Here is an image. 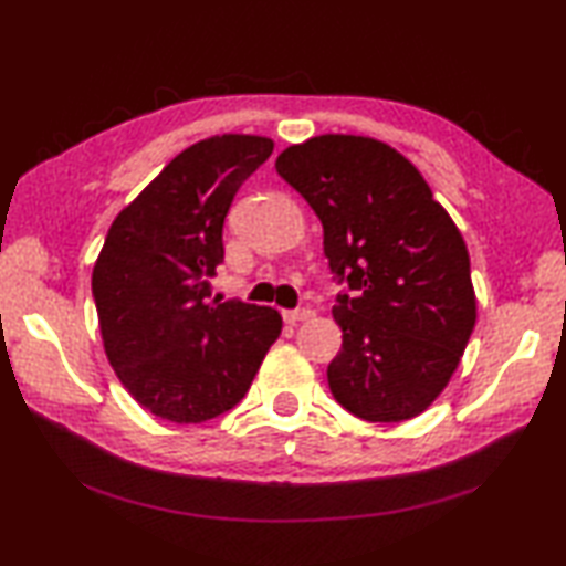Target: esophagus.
Listing matches in <instances>:
<instances>
[{
  "mask_svg": "<svg viewBox=\"0 0 566 566\" xmlns=\"http://www.w3.org/2000/svg\"><path fill=\"white\" fill-rule=\"evenodd\" d=\"M282 316L286 324H298V322H307L310 316H314V312L310 307H298V310H284Z\"/></svg>",
  "mask_w": 566,
  "mask_h": 566,
  "instance_id": "34e87169",
  "label": "esophagus"
}]
</instances>
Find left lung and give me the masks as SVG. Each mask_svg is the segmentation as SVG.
<instances>
[{
    "mask_svg": "<svg viewBox=\"0 0 566 566\" xmlns=\"http://www.w3.org/2000/svg\"><path fill=\"white\" fill-rule=\"evenodd\" d=\"M277 174L324 224L342 349L335 400L370 423L426 411L449 384L476 324L470 254L449 212L398 150L326 134L291 145Z\"/></svg>",
    "mask_w": 566,
    "mask_h": 566,
    "instance_id": "1",
    "label": "left lung"
}]
</instances>
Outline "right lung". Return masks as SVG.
<instances>
[{"instance_id": "right-lung-1", "label": "right lung", "mask_w": 566, "mask_h": 566, "mask_svg": "<svg viewBox=\"0 0 566 566\" xmlns=\"http://www.w3.org/2000/svg\"><path fill=\"white\" fill-rule=\"evenodd\" d=\"M273 140L227 134L180 153L113 222L92 273L104 347L132 398L159 419L203 423L250 390L282 316L212 296L224 219Z\"/></svg>"}]
</instances>
